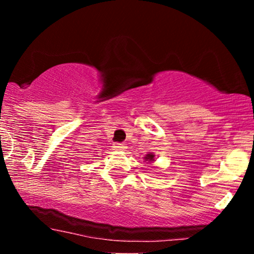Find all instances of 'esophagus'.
<instances>
[{"label":"esophagus","instance_id":"obj_1","mask_svg":"<svg viewBox=\"0 0 254 254\" xmlns=\"http://www.w3.org/2000/svg\"><path fill=\"white\" fill-rule=\"evenodd\" d=\"M113 148H115L116 150H125L127 145H125L124 143H115L113 144Z\"/></svg>","mask_w":254,"mask_h":254}]
</instances>
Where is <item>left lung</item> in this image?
I'll return each mask as SVG.
<instances>
[{
  "instance_id": "obj_1",
  "label": "left lung",
  "mask_w": 254,
  "mask_h": 254,
  "mask_svg": "<svg viewBox=\"0 0 254 254\" xmlns=\"http://www.w3.org/2000/svg\"><path fill=\"white\" fill-rule=\"evenodd\" d=\"M144 159H145V161H153V160H154V154L153 153L147 154Z\"/></svg>"
}]
</instances>
